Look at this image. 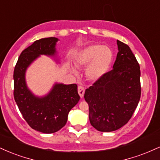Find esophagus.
Wrapping results in <instances>:
<instances>
[{
	"label": "esophagus",
	"mask_w": 160,
	"mask_h": 160,
	"mask_svg": "<svg viewBox=\"0 0 160 160\" xmlns=\"http://www.w3.org/2000/svg\"><path fill=\"white\" fill-rule=\"evenodd\" d=\"M78 93H79V95H80V98H82V97H83L84 92H85V89H84L83 86H79L78 88Z\"/></svg>",
	"instance_id": "obj_1"
}]
</instances>
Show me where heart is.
I'll return each mask as SVG.
<instances>
[{
	"instance_id": "1",
	"label": "heart",
	"mask_w": 160,
	"mask_h": 160,
	"mask_svg": "<svg viewBox=\"0 0 160 160\" xmlns=\"http://www.w3.org/2000/svg\"><path fill=\"white\" fill-rule=\"evenodd\" d=\"M113 58L111 49L108 47L94 44L84 48L76 57V65L86 68V76L91 81H96L105 74L109 69ZM73 73L78 74L74 68Z\"/></svg>"
}]
</instances>
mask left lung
I'll return each mask as SVG.
<instances>
[{
	"label": "left lung",
	"mask_w": 160,
	"mask_h": 160,
	"mask_svg": "<svg viewBox=\"0 0 160 160\" xmlns=\"http://www.w3.org/2000/svg\"><path fill=\"white\" fill-rule=\"evenodd\" d=\"M118 52L113 69L86 89L92 126L100 132H113L132 117L141 98L140 66L126 43L117 40Z\"/></svg>",
	"instance_id": "left-lung-1"
}]
</instances>
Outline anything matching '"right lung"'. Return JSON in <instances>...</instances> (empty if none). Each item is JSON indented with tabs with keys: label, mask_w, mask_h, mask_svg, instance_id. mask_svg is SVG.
<instances>
[{
	"label": "right lung",
	"mask_w": 160,
	"mask_h": 160,
	"mask_svg": "<svg viewBox=\"0 0 160 160\" xmlns=\"http://www.w3.org/2000/svg\"><path fill=\"white\" fill-rule=\"evenodd\" d=\"M58 38H42L22 52L13 72V95L23 118L33 129L50 134L65 126L68 115L80 100L78 85L56 83L46 96L37 97L28 89L25 71L40 55L54 56Z\"/></svg>",
	"instance_id": "right-lung-1"
}]
</instances>
